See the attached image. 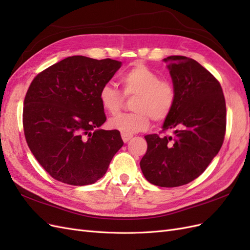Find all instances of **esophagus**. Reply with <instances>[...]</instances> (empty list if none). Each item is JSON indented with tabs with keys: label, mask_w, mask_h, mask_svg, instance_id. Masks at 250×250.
Returning <instances> with one entry per match:
<instances>
[{
	"label": "esophagus",
	"mask_w": 250,
	"mask_h": 250,
	"mask_svg": "<svg viewBox=\"0 0 250 250\" xmlns=\"http://www.w3.org/2000/svg\"><path fill=\"white\" fill-rule=\"evenodd\" d=\"M121 137H122V140H123V142L124 143H127L128 141H129L132 137H133V135L132 134H127V133H121Z\"/></svg>",
	"instance_id": "obj_1"
}]
</instances>
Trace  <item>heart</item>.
<instances>
[{
	"label": "heart",
	"instance_id": "heart-1",
	"mask_svg": "<svg viewBox=\"0 0 250 250\" xmlns=\"http://www.w3.org/2000/svg\"><path fill=\"white\" fill-rule=\"evenodd\" d=\"M120 83L125 96H137L129 113H122L109 120L110 128L127 134L145 130L152 118L163 121L169 116L175 103V89L169 82L143 63H137L122 73ZM102 108L116 115L122 108L124 97L110 84H104L99 92Z\"/></svg>",
	"mask_w": 250,
	"mask_h": 250
}]
</instances>
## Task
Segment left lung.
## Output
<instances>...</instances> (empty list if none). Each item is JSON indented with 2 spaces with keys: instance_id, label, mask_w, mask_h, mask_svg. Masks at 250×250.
Masks as SVG:
<instances>
[{
  "instance_id": "1",
  "label": "left lung",
  "mask_w": 250,
  "mask_h": 250,
  "mask_svg": "<svg viewBox=\"0 0 250 250\" xmlns=\"http://www.w3.org/2000/svg\"><path fill=\"white\" fill-rule=\"evenodd\" d=\"M167 62L175 103L163 131L148 134V148L140 166L150 184L164 188L184 186L206 171L220 150L226 129V106L219 81L196 60L169 56Z\"/></svg>"
}]
</instances>
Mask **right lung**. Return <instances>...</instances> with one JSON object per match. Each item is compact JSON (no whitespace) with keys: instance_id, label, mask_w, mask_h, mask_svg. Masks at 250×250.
I'll list each match as a JSON object with an SVG mask.
<instances>
[{"instance_id":"add662e5","label":"right lung","mask_w":250,"mask_h":250,"mask_svg":"<svg viewBox=\"0 0 250 250\" xmlns=\"http://www.w3.org/2000/svg\"><path fill=\"white\" fill-rule=\"evenodd\" d=\"M122 62L71 56L40 73L24 101L22 125L28 146L50 175L72 186L95 184L106 173L123 141L103 130L99 101Z\"/></svg>"}]
</instances>
